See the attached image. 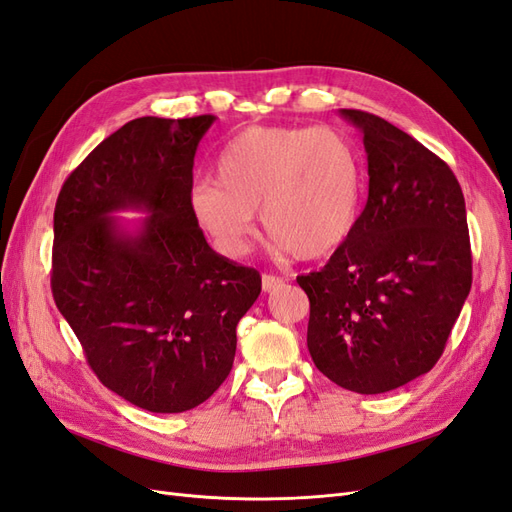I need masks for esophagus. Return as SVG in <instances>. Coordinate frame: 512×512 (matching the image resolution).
Returning a JSON list of instances; mask_svg holds the SVG:
<instances>
[{"instance_id":"1","label":"esophagus","mask_w":512,"mask_h":512,"mask_svg":"<svg viewBox=\"0 0 512 512\" xmlns=\"http://www.w3.org/2000/svg\"><path fill=\"white\" fill-rule=\"evenodd\" d=\"M282 286H284L282 277H275V275H271V273L262 275V290H265V292H273V290L282 288Z\"/></svg>"}]
</instances>
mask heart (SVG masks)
Returning <instances> with one entry per match:
<instances>
[{
    "label": "heart",
    "instance_id": "obj_1",
    "mask_svg": "<svg viewBox=\"0 0 512 512\" xmlns=\"http://www.w3.org/2000/svg\"><path fill=\"white\" fill-rule=\"evenodd\" d=\"M361 194V153L342 132L254 126L226 145L215 179L194 185L190 209L226 258L250 252L260 211L262 228L277 247L314 260L348 241Z\"/></svg>",
    "mask_w": 512,
    "mask_h": 512
}]
</instances>
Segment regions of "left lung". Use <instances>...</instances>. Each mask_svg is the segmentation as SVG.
Here are the masks:
<instances>
[{"mask_svg": "<svg viewBox=\"0 0 512 512\" xmlns=\"http://www.w3.org/2000/svg\"><path fill=\"white\" fill-rule=\"evenodd\" d=\"M363 134L369 194L348 241L297 282L307 348L342 389L378 395L427 374L472 286L466 200L453 170L378 115L342 108Z\"/></svg>", "mask_w": 512, "mask_h": 512, "instance_id": "1", "label": "left lung"}]
</instances>
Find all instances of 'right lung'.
<instances>
[{
	"mask_svg": "<svg viewBox=\"0 0 512 512\" xmlns=\"http://www.w3.org/2000/svg\"><path fill=\"white\" fill-rule=\"evenodd\" d=\"M213 115L138 117L76 166L53 218L55 305L100 382L160 414L192 410L228 378L256 269L215 254L192 209V168ZM150 215L130 231L112 215Z\"/></svg>",
	"mask_w": 512,
	"mask_h": 512,
	"instance_id": "obj_1",
	"label": "right lung"
}]
</instances>
